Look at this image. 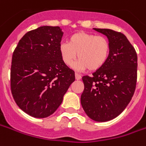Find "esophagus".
I'll return each instance as SVG.
<instances>
[{
  "instance_id": "34e87169",
  "label": "esophagus",
  "mask_w": 146,
  "mask_h": 146,
  "mask_svg": "<svg viewBox=\"0 0 146 146\" xmlns=\"http://www.w3.org/2000/svg\"><path fill=\"white\" fill-rule=\"evenodd\" d=\"M75 78H76L77 80H81V76L80 74H78V73H75Z\"/></svg>"
}]
</instances>
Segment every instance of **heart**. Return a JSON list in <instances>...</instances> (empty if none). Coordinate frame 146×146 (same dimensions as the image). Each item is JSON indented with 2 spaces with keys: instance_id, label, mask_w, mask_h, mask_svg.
Here are the masks:
<instances>
[{
  "instance_id": "heart-1",
  "label": "heart",
  "mask_w": 146,
  "mask_h": 146,
  "mask_svg": "<svg viewBox=\"0 0 146 146\" xmlns=\"http://www.w3.org/2000/svg\"><path fill=\"white\" fill-rule=\"evenodd\" d=\"M62 61L71 66L77 56L80 60L75 65L77 69L88 68L97 71L106 65L110 54V43L106 37L90 33L78 32L69 38V42H62L59 46Z\"/></svg>"
}]
</instances>
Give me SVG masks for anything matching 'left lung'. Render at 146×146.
Listing matches in <instances>:
<instances>
[{"label":"left lung","mask_w":146,"mask_h":146,"mask_svg":"<svg viewBox=\"0 0 146 146\" xmlns=\"http://www.w3.org/2000/svg\"><path fill=\"white\" fill-rule=\"evenodd\" d=\"M106 35L110 43V54L106 65L84 76L81 96L83 110L96 121H108L126 108L133 96L137 77V56L127 37L120 32L94 29Z\"/></svg>","instance_id":"left-lung-1"}]
</instances>
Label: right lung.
<instances>
[{
  "label": "right lung",
  "instance_id": "1",
  "mask_svg": "<svg viewBox=\"0 0 146 146\" xmlns=\"http://www.w3.org/2000/svg\"><path fill=\"white\" fill-rule=\"evenodd\" d=\"M62 36L58 26H41L25 33L13 53L11 92L19 108L33 117L52 114L75 81L60 57Z\"/></svg>",
  "mask_w": 146,
  "mask_h": 146
}]
</instances>
